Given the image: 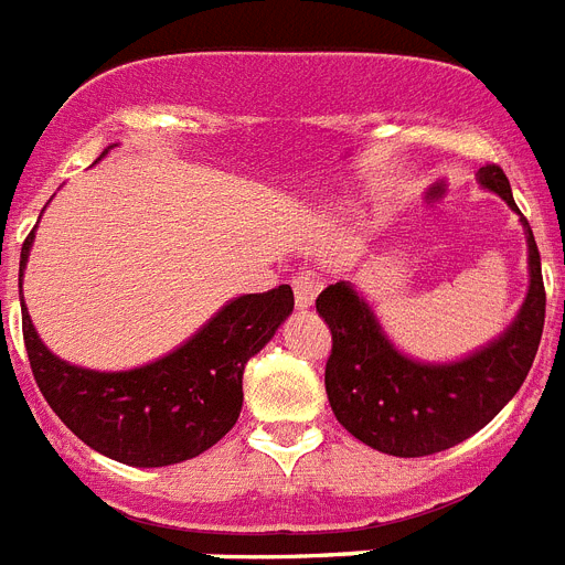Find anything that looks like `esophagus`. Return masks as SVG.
Instances as JSON below:
<instances>
[{
	"instance_id": "esophagus-1",
	"label": "esophagus",
	"mask_w": 565,
	"mask_h": 565,
	"mask_svg": "<svg viewBox=\"0 0 565 565\" xmlns=\"http://www.w3.org/2000/svg\"><path fill=\"white\" fill-rule=\"evenodd\" d=\"M317 300V282L311 274H300V277H294V302L300 311L315 306Z\"/></svg>"
}]
</instances>
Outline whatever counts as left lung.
Returning a JSON list of instances; mask_svg holds the SVG:
<instances>
[{
  "label": "left lung",
  "mask_w": 565,
  "mask_h": 565,
  "mask_svg": "<svg viewBox=\"0 0 565 565\" xmlns=\"http://www.w3.org/2000/svg\"><path fill=\"white\" fill-rule=\"evenodd\" d=\"M477 182L518 211L512 185L498 166L480 168ZM520 225L529 248L523 306L494 340L460 360L428 363L399 351L374 306L351 282H334L317 297V311L331 329L326 394L345 431L383 455H437L489 426L518 394L546 320L540 250L523 214Z\"/></svg>",
  "instance_id": "8db88e82"
}]
</instances>
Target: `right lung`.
Segmentation results:
<instances>
[{
  "label": "right lung",
  "instance_id": "right-lung-1",
  "mask_svg": "<svg viewBox=\"0 0 565 565\" xmlns=\"http://www.w3.org/2000/svg\"><path fill=\"white\" fill-rule=\"evenodd\" d=\"M110 148L117 145H108L99 159ZM33 236L36 228L22 245L19 277ZM291 311V286L243 294L166 356L125 371L82 369L53 354L33 329L25 300L22 334L42 397L82 443L125 466L159 469L209 451L234 428L243 408L245 363L265 349Z\"/></svg>",
  "mask_w": 565,
  "mask_h": 565
}]
</instances>
